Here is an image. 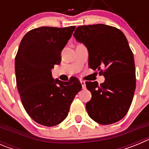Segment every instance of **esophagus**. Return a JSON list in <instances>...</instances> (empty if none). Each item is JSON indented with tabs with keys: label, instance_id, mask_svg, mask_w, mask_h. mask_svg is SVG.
<instances>
[{
	"label": "esophagus",
	"instance_id": "obj_1",
	"mask_svg": "<svg viewBox=\"0 0 149 149\" xmlns=\"http://www.w3.org/2000/svg\"><path fill=\"white\" fill-rule=\"evenodd\" d=\"M81 84L82 85L83 89H85L86 88V84H85V81H83V80H81Z\"/></svg>",
	"mask_w": 149,
	"mask_h": 149
}]
</instances>
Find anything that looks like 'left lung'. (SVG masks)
Listing matches in <instances>:
<instances>
[{
  "label": "left lung",
  "instance_id": "8db88e82",
  "mask_svg": "<svg viewBox=\"0 0 149 149\" xmlns=\"http://www.w3.org/2000/svg\"><path fill=\"white\" fill-rule=\"evenodd\" d=\"M74 36L89 52V66L100 71L105 81H86L92 98L86 104L88 115L101 125H110L127 114L136 89L134 54L119 29L102 24L77 27ZM105 68L104 72L101 67Z\"/></svg>",
  "mask_w": 149,
  "mask_h": 149
}]
</instances>
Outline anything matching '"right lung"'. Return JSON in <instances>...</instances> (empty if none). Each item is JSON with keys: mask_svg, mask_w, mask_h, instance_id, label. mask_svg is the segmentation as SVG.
<instances>
[{"mask_svg": "<svg viewBox=\"0 0 149 149\" xmlns=\"http://www.w3.org/2000/svg\"><path fill=\"white\" fill-rule=\"evenodd\" d=\"M75 26L41 27L24 35L15 59L17 88L22 104L36 122L51 127L68 116L81 82L75 77L68 82L54 80L51 69L61 62V51Z\"/></svg>", "mask_w": 149, "mask_h": 149, "instance_id": "1", "label": "right lung"}]
</instances>
